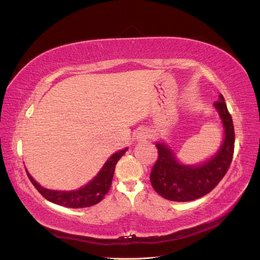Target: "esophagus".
<instances>
[{
  "instance_id": "1",
  "label": "esophagus",
  "mask_w": 260,
  "mask_h": 260,
  "mask_svg": "<svg viewBox=\"0 0 260 260\" xmlns=\"http://www.w3.org/2000/svg\"><path fill=\"white\" fill-rule=\"evenodd\" d=\"M150 136H151V134L148 129H141L139 132L138 136H136V141H138V142H142V141L148 140L149 138H150Z\"/></svg>"
}]
</instances>
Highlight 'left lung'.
<instances>
[{
  "instance_id": "obj_1",
  "label": "left lung",
  "mask_w": 260,
  "mask_h": 260,
  "mask_svg": "<svg viewBox=\"0 0 260 260\" xmlns=\"http://www.w3.org/2000/svg\"><path fill=\"white\" fill-rule=\"evenodd\" d=\"M222 126L223 138L217 151L200 164L180 161L165 141H157L158 159L152 167L150 181L161 197L174 202H189L203 197L217 186L227 172L234 153V126L223 96L213 104Z\"/></svg>"
}]
</instances>
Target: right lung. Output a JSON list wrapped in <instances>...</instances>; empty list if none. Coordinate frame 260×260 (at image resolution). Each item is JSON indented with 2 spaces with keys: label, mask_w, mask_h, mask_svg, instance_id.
I'll return each instance as SVG.
<instances>
[{
  "label": "right lung",
  "mask_w": 260,
  "mask_h": 260,
  "mask_svg": "<svg viewBox=\"0 0 260 260\" xmlns=\"http://www.w3.org/2000/svg\"><path fill=\"white\" fill-rule=\"evenodd\" d=\"M127 150H128V148H124L110 156L108 160L104 162L102 169L100 170V172L87 184L76 189V190H52V189L42 187L41 184L35 181L32 175L28 173V171L25 170L33 186L51 203L72 209L88 208V206L100 203L103 200V197L107 195L110 187H111L116 164Z\"/></svg>",
  "instance_id": "add662e5"
}]
</instances>
